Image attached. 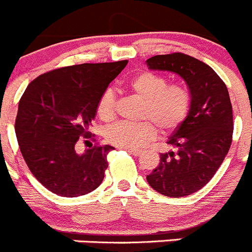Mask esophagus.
<instances>
[{
	"instance_id": "34e87169",
	"label": "esophagus",
	"mask_w": 252,
	"mask_h": 252,
	"mask_svg": "<svg viewBox=\"0 0 252 252\" xmlns=\"http://www.w3.org/2000/svg\"><path fill=\"white\" fill-rule=\"evenodd\" d=\"M126 152H128L129 154L134 155V157H139V155L142 154V150H135V149H126Z\"/></svg>"
}]
</instances>
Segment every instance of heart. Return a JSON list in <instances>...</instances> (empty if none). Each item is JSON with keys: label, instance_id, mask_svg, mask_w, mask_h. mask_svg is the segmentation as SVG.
<instances>
[{"label": "heart", "instance_id": "obj_1", "mask_svg": "<svg viewBox=\"0 0 252 252\" xmlns=\"http://www.w3.org/2000/svg\"><path fill=\"white\" fill-rule=\"evenodd\" d=\"M126 87L144 100L139 123L121 122L109 126L105 139L109 144L122 149H138L157 137V126L163 133L176 130L190 113L191 92L183 82L169 83L159 73L144 70L131 77ZM98 118L110 122L115 115V95L105 91L97 104Z\"/></svg>", "mask_w": 252, "mask_h": 252}]
</instances>
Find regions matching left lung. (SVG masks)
I'll return each mask as SVG.
<instances>
[{
	"mask_svg": "<svg viewBox=\"0 0 252 252\" xmlns=\"http://www.w3.org/2000/svg\"><path fill=\"white\" fill-rule=\"evenodd\" d=\"M147 64L179 74L191 92L189 115L168 140L176 152L161 154L159 165L147 175L160 194L187 196L210 182L229 152L234 131L229 92L213 68L180 52L154 56Z\"/></svg>",
	"mask_w": 252,
	"mask_h": 252,
	"instance_id": "1",
	"label": "left lung"
}]
</instances>
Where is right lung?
<instances>
[{"label":"right lung","instance_id":"obj_1","mask_svg":"<svg viewBox=\"0 0 252 252\" xmlns=\"http://www.w3.org/2000/svg\"><path fill=\"white\" fill-rule=\"evenodd\" d=\"M128 61L83 63L57 68L37 77L18 103L15 130L28 169L44 188L60 196L93 191L104 179L107 155L114 148L94 145L77 154L97 104Z\"/></svg>","mask_w":252,"mask_h":252}]
</instances>
